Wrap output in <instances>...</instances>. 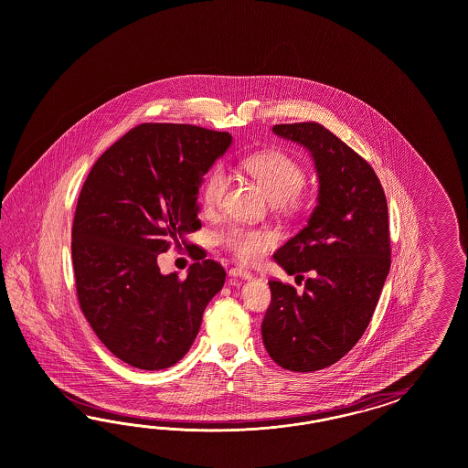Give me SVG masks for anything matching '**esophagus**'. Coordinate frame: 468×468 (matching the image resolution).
I'll use <instances>...</instances> for the list:
<instances>
[{
    "label": "esophagus",
    "instance_id": "esophagus-1",
    "mask_svg": "<svg viewBox=\"0 0 468 468\" xmlns=\"http://www.w3.org/2000/svg\"><path fill=\"white\" fill-rule=\"evenodd\" d=\"M231 276H237V278H243V280H249L252 278V272L250 271L243 270V268H231L229 270Z\"/></svg>",
    "mask_w": 468,
    "mask_h": 468
}]
</instances>
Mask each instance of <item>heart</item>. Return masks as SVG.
<instances>
[{"label": "heart", "instance_id": "1", "mask_svg": "<svg viewBox=\"0 0 468 468\" xmlns=\"http://www.w3.org/2000/svg\"><path fill=\"white\" fill-rule=\"evenodd\" d=\"M243 170L264 186L278 207L298 213L305 207V168L297 157L284 151H261L243 159ZM229 176L223 166H214L200 186V202L204 211L213 213L223 206ZM219 245L243 264L259 262L280 240L272 229L231 225L219 235Z\"/></svg>", "mask_w": 468, "mask_h": 468}]
</instances>
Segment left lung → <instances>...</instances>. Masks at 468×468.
Instances as JSON below:
<instances>
[{
  "label": "left lung",
  "mask_w": 468,
  "mask_h": 468,
  "mask_svg": "<svg viewBox=\"0 0 468 468\" xmlns=\"http://www.w3.org/2000/svg\"><path fill=\"white\" fill-rule=\"evenodd\" d=\"M305 145L319 173V204L307 227L274 259L305 279L303 292L271 280L262 341L271 358L293 372L329 367L362 338L391 266L388 202L372 166L315 122L274 125Z\"/></svg>",
  "instance_id": "1"
}]
</instances>
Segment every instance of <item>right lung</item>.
I'll list each match as a JSON object with an SVG mask.
<instances>
[{"instance_id":"obj_1","label":"right lung","mask_w":468,"mask_h":468,"mask_svg":"<svg viewBox=\"0 0 468 468\" xmlns=\"http://www.w3.org/2000/svg\"><path fill=\"white\" fill-rule=\"evenodd\" d=\"M229 144L228 132L141 123L85 178L71 227L77 298L101 343L132 367L176 364L223 288L227 274L213 259H196L182 280L161 274L157 255L186 247L202 227L198 185Z\"/></svg>"}]
</instances>
